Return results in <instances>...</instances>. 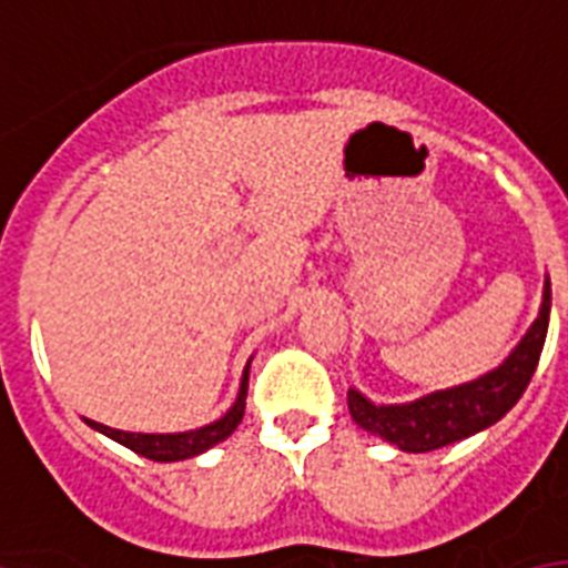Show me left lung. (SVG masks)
Instances as JSON below:
<instances>
[{"mask_svg": "<svg viewBox=\"0 0 568 568\" xmlns=\"http://www.w3.org/2000/svg\"><path fill=\"white\" fill-rule=\"evenodd\" d=\"M548 316H551V281L545 275L539 316L498 367L471 382L429 390L408 403H373L362 390L349 388L346 394L349 415L362 429L379 435L382 442L406 453H429L471 438L498 424L521 399L542 355Z\"/></svg>", "mask_w": 568, "mask_h": 568, "instance_id": "left-lung-1", "label": "left lung"}]
</instances>
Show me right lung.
I'll return each mask as SVG.
<instances>
[{
  "instance_id": "obj_1",
  "label": "right lung",
  "mask_w": 568,
  "mask_h": 568,
  "mask_svg": "<svg viewBox=\"0 0 568 568\" xmlns=\"http://www.w3.org/2000/svg\"><path fill=\"white\" fill-rule=\"evenodd\" d=\"M248 367H252V358L245 364L240 390H236V399L231 403V408L219 420H213V424L195 426V429H186V433H126V429H112V426L88 420V417H82V420L91 429H97V433H103L105 438L124 444L133 453L144 456V459H153V463H183V459L201 456V453H206L219 442H224L240 426L245 415V394H248Z\"/></svg>"
}]
</instances>
